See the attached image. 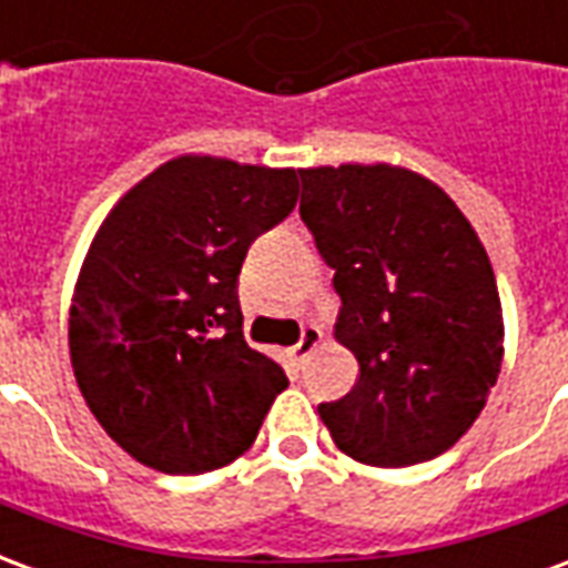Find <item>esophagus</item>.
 <instances>
[{
  "instance_id": "obj_1",
  "label": "esophagus",
  "mask_w": 568,
  "mask_h": 568,
  "mask_svg": "<svg viewBox=\"0 0 568 568\" xmlns=\"http://www.w3.org/2000/svg\"><path fill=\"white\" fill-rule=\"evenodd\" d=\"M320 341H322L320 328H316V325H307V328L301 332V341L292 346V356H295V362H304V358H307L310 353L320 346Z\"/></svg>"
}]
</instances>
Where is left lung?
<instances>
[{"instance_id": "obj_1", "label": "left lung", "mask_w": 568, "mask_h": 568, "mask_svg": "<svg viewBox=\"0 0 568 568\" xmlns=\"http://www.w3.org/2000/svg\"><path fill=\"white\" fill-rule=\"evenodd\" d=\"M301 173V219L334 271L353 393L322 402L334 444L402 468L450 450L501 368V304L475 227L435 182L389 163Z\"/></svg>"}]
</instances>
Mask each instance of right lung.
I'll list each match as a JSON object with an SVG mask.
<instances>
[{
	"label": "right lung",
	"instance_id": "right-lung-1",
	"mask_svg": "<svg viewBox=\"0 0 568 568\" xmlns=\"http://www.w3.org/2000/svg\"><path fill=\"white\" fill-rule=\"evenodd\" d=\"M295 203V170L185 154L97 231L69 353L91 414L136 463L203 475L252 447L288 377L246 344L236 285L255 236Z\"/></svg>",
	"mask_w": 568,
	"mask_h": 568
}]
</instances>
